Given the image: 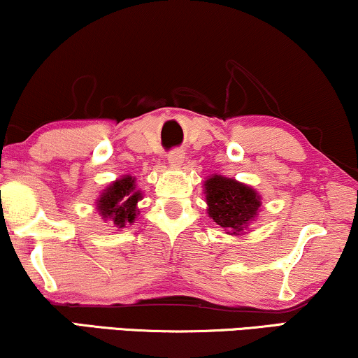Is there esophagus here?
<instances>
[{"instance_id":"obj_1","label":"esophagus","mask_w":358,"mask_h":358,"mask_svg":"<svg viewBox=\"0 0 358 358\" xmlns=\"http://www.w3.org/2000/svg\"><path fill=\"white\" fill-rule=\"evenodd\" d=\"M170 166H180L185 162V153L182 150H171L166 157Z\"/></svg>"}]
</instances>
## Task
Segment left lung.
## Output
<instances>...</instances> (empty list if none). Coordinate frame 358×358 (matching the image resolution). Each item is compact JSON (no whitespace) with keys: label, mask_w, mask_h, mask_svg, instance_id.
Instances as JSON below:
<instances>
[{"label":"left lung","mask_w":358,"mask_h":358,"mask_svg":"<svg viewBox=\"0 0 358 358\" xmlns=\"http://www.w3.org/2000/svg\"><path fill=\"white\" fill-rule=\"evenodd\" d=\"M203 192L208 216L226 234L241 236L244 231H250L262 206L259 192L250 185L216 173L203 182Z\"/></svg>","instance_id":"1"}]
</instances>
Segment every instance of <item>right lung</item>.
<instances>
[{
  "mask_svg": "<svg viewBox=\"0 0 358 358\" xmlns=\"http://www.w3.org/2000/svg\"><path fill=\"white\" fill-rule=\"evenodd\" d=\"M142 198L143 193L137 188L135 176L124 175L102 189L96 200V210L103 221H112L117 229H122L135 223L140 215L137 205Z\"/></svg>",
  "mask_w": 358,
  "mask_h": 358,
  "instance_id": "right-lung-1",
  "label": "right lung"
}]
</instances>
